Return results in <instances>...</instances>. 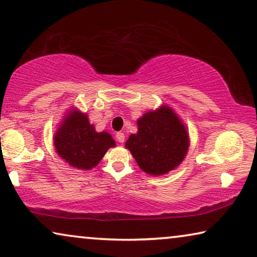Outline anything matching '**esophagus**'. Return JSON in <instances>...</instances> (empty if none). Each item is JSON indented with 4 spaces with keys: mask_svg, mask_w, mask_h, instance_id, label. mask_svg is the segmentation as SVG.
<instances>
[{
    "mask_svg": "<svg viewBox=\"0 0 257 257\" xmlns=\"http://www.w3.org/2000/svg\"><path fill=\"white\" fill-rule=\"evenodd\" d=\"M116 138H117L118 141L121 142V144H123V142L125 141V134L123 132H117L116 133Z\"/></svg>",
    "mask_w": 257,
    "mask_h": 257,
    "instance_id": "esophagus-1",
    "label": "esophagus"
}]
</instances>
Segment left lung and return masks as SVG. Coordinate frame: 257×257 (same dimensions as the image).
Instances as JSON below:
<instances>
[{"label":"left lung","instance_id":"obj_1","mask_svg":"<svg viewBox=\"0 0 257 257\" xmlns=\"http://www.w3.org/2000/svg\"><path fill=\"white\" fill-rule=\"evenodd\" d=\"M125 147L142 171L161 176L178 167L186 156L188 136L176 113L162 106L138 119V133L130 136Z\"/></svg>","mask_w":257,"mask_h":257}]
</instances>
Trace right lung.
Masks as SVG:
<instances>
[{
    "label": "right lung",
    "instance_id": "obj_1",
    "mask_svg": "<svg viewBox=\"0 0 257 257\" xmlns=\"http://www.w3.org/2000/svg\"><path fill=\"white\" fill-rule=\"evenodd\" d=\"M55 147L63 160L70 165L89 170L97 165L115 140L106 132H95L87 115L74 111L65 117L55 136Z\"/></svg>",
    "mask_w": 257,
    "mask_h": 257
}]
</instances>
